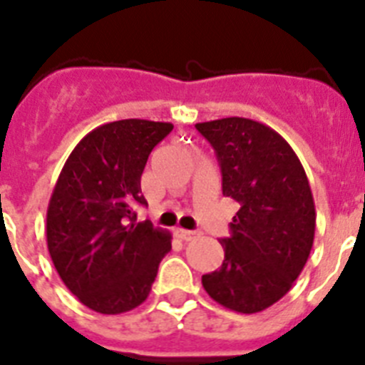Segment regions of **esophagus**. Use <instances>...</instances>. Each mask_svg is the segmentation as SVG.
<instances>
[{
	"label": "esophagus",
	"mask_w": 365,
	"mask_h": 365,
	"mask_svg": "<svg viewBox=\"0 0 365 365\" xmlns=\"http://www.w3.org/2000/svg\"><path fill=\"white\" fill-rule=\"evenodd\" d=\"M175 235L178 236L180 240H185V242H189V240H195L196 238V232L195 231H187V229H176Z\"/></svg>",
	"instance_id": "esophagus-1"
}]
</instances>
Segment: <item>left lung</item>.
Returning <instances> with one entry per match:
<instances>
[{
    "label": "left lung",
    "instance_id": "obj_1",
    "mask_svg": "<svg viewBox=\"0 0 365 365\" xmlns=\"http://www.w3.org/2000/svg\"><path fill=\"white\" fill-rule=\"evenodd\" d=\"M222 170L223 196L240 205L222 238V267L202 285L220 305L252 314L277 304L309 258L317 212L309 180L284 138L249 118L196 123Z\"/></svg>",
    "mask_w": 365,
    "mask_h": 365
}]
</instances>
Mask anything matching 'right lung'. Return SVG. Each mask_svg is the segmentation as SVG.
Returning a JSON list of instances; mask_svg holds the SVG:
<instances>
[{
	"instance_id": "1",
	"label": "right lung",
	"mask_w": 365,
	"mask_h": 365,
	"mask_svg": "<svg viewBox=\"0 0 365 365\" xmlns=\"http://www.w3.org/2000/svg\"><path fill=\"white\" fill-rule=\"evenodd\" d=\"M173 123L120 120L81 138L61 169L47 209V245L56 271L78 300L120 314L147 300L170 232L136 223L145 205L142 173Z\"/></svg>"
}]
</instances>
